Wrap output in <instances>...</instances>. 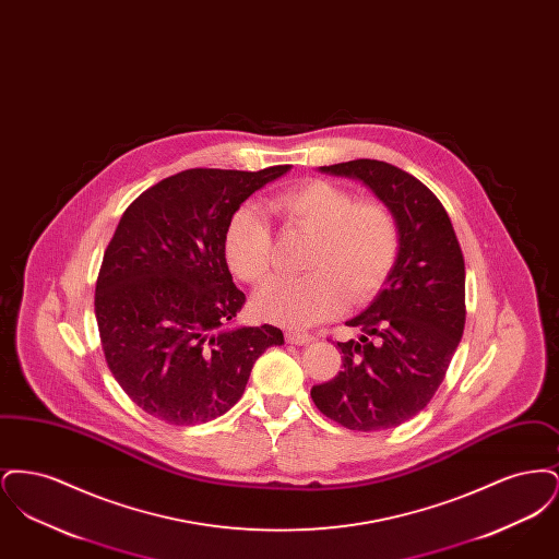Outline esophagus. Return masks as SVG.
<instances>
[{
  "instance_id": "esophagus-1",
  "label": "esophagus",
  "mask_w": 559,
  "mask_h": 559,
  "mask_svg": "<svg viewBox=\"0 0 559 559\" xmlns=\"http://www.w3.org/2000/svg\"><path fill=\"white\" fill-rule=\"evenodd\" d=\"M285 340L289 344H295V346H308V344L314 342V337L310 333H304V331H287Z\"/></svg>"
}]
</instances>
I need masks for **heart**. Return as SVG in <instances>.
Listing matches in <instances>:
<instances>
[{
  "label": "heart",
  "instance_id": "obj_1",
  "mask_svg": "<svg viewBox=\"0 0 559 559\" xmlns=\"http://www.w3.org/2000/svg\"><path fill=\"white\" fill-rule=\"evenodd\" d=\"M287 224L312 233L306 253L308 274L276 276L255 295L264 319L292 329L337 314L344 304H362L388 278L399 255V224L377 201L356 197L326 180L287 188L266 203ZM228 267L245 283H262L272 266L266 217L255 205H240L224 233Z\"/></svg>",
  "mask_w": 559,
  "mask_h": 559
}]
</instances>
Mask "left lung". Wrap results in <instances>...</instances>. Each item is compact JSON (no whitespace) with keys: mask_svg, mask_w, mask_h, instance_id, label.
Returning a JSON list of instances; mask_svg holds the SVG:
<instances>
[{"mask_svg":"<svg viewBox=\"0 0 559 559\" xmlns=\"http://www.w3.org/2000/svg\"><path fill=\"white\" fill-rule=\"evenodd\" d=\"M360 180L399 224V255L371 304L337 342L344 371L312 388L320 413L347 429L379 431L413 419L440 388L465 326V264L436 194L385 160L319 167Z\"/></svg>","mask_w":559,"mask_h":559,"instance_id":"left-lung-1","label":"left lung"}]
</instances>
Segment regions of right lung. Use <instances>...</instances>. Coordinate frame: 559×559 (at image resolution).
I'll list each match as a JSON object with an SVG mask.
<instances>
[{"label":"right lung","mask_w":559,"mask_h":559,"mask_svg":"<svg viewBox=\"0 0 559 559\" xmlns=\"http://www.w3.org/2000/svg\"><path fill=\"white\" fill-rule=\"evenodd\" d=\"M292 171L187 169L142 192L119 219L94 312L108 369L148 415L197 426L239 402L255 360L283 331L239 326L245 293L224 255L230 215Z\"/></svg>","instance_id":"obj_1"}]
</instances>
